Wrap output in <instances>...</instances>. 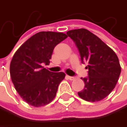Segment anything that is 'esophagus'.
<instances>
[{
	"label": "esophagus",
	"mask_w": 127,
	"mask_h": 127,
	"mask_svg": "<svg viewBox=\"0 0 127 127\" xmlns=\"http://www.w3.org/2000/svg\"><path fill=\"white\" fill-rule=\"evenodd\" d=\"M67 77L70 80H74V79H76V77H75V76H67Z\"/></svg>",
	"instance_id": "1"
}]
</instances>
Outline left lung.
<instances>
[{
	"instance_id": "8db88e82",
	"label": "left lung",
	"mask_w": 127,
	"mask_h": 127,
	"mask_svg": "<svg viewBox=\"0 0 127 127\" xmlns=\"http://www.w3.org/2000/svg\"><path fill=\"white\" fill-rule=\"evenodd\" d=\"M68 37L75 42L82 63L87 62L88 76L82 78L85 88L78 95L88 101H98L115 88L121 73L118 58L101 39L85 29L70 30Z\"/></svg>"
}]
</instances>
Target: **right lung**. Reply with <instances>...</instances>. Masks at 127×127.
I'll use <instances>...</instances> for the list:
<instances>
[{
	"mask_svg": "<svg viewBox=\"0 0 127 127\" xmlns=\"http://www.w3.org/2000/svg\"><path fill=\"white\" fill-rule=\"evenodd\" d=\"M67 37L63 33L40 32L26 41L13 56L11 79L19 95L29 104L38 107L55 98L65 74L52 73L43 65L49 64L55 46Z\"/></svg>",
	"mask_w": 127,
	"mask_h": 127,
	"instance_id": "1",
	"label": "right lung"
}]
</instances>
